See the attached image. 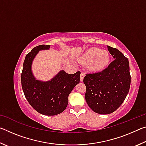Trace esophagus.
I'll return each mask as SVG.
<instances>
[{
    "instance_id": "1",
    "label": "esophagus",
    "mask_w": 146,
    "mask_h": 146,
    "mask_svg": "<svg viewBox=\"0 0 146 146\" xmlns=\"http://www.w3.org/2000/svg\"><path fill=\"white\" fill-rule=\"evenodd\" d=\"M84 73H80V80L81 82H82L83 81V79H84Z\"/></svg>"
}]
</instances>
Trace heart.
I'll return each instance as SVG.
<instances>
[{
  "label": "heart",
  "instance_id": "1",
  "mask_svg": "<svg viewBox=\"0 0 146 146\" xmlns=\"http://www.w3.org/2000/svg\"><path fill=\"white\" fill-rule=\"evenodd\" d=\"M110 60V54L106 51L93 48L86 51L80 58V62L88 64L89 68L93 71H101L108 66Z\"/></svg>",
  "mask_w": 146,
  "mask_h": 146
}]
</instances>
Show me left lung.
<instances>
[{
    "label": "left lung",
    "instance_id": "1",
    "mask_svg": "<svg viewBox=\"0 0 146 146\" xmlns=\"http://www.w3.org/2000/svg\"><path fill=\"white\" fill-rule=\"evenodd\" d=\"M107 47L114 60L102 71L86 74L83 80L86 102L94 112L101 115L110 114L120 107L131 84L127 58L117 48Z\"/></svg>",
    "mask_w": 146,
    "mask_h": 146
}]
</instances>
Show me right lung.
Wrapping results in <instances>:
<instances>
[{"mask_svg": "<svg viewBox=\"0 0 146 146\" xmlns=\"http://www.w3.org/2000/svg\"><path fill=\"white\" fill-rule=\"evenodd\" d=\"M49 45L36 46L26 56L21 74V84L25 97L34 110L40 114L53 116L65 110L68 96L80 82V71L68 74L62 70L48 82L36 80L31 72V64L41 49H48Z\"/></svg>", "mask_w": 146, "mask_h": 146, "instance_id": "1", "label": "right lung"}]
</instances>
